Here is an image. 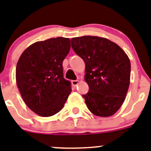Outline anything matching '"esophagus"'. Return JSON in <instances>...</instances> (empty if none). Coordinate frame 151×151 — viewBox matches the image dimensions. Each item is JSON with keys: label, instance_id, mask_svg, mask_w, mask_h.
Instances as JSON below:
<instances>
[{"label": "esophagus", "instance_id": "1", "mask_svg": "<svg viewBox=\"0 0 151 151\" xmlns=\"http://www.w3.org/2000/svg\"><path fill=\"white\" fill-rule=\"evenodd\" d=\"M78 83H79V81H71V83H72V85L74 86H76L77 85V84H78Z\"/></svg>", "mask_w": 151, "mask_h": 151}]
</instances>
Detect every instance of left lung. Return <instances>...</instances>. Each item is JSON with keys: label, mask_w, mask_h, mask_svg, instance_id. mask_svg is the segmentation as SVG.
<instances>
[{"label": "left lung", "mask_w": 151, "mask_h": 151, "mask_svg": "<svg viewBox=\"0 0 151 151\" xmlns=\"http://www.w3.org/2000/svg\"><path fill=\"white\" fill-rule=\"evenodd\" d=\"M74 52L86 65L89 92L83 95L88 109L96 116H112L126 99L131 63L116 43L104 37L83 36L70 40Z\"/></svg>", "instance_id": "1"}]
</instances>
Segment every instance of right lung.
I'll return each instance as SVG.
<instances>
[{"label":"right lung","instance_id":"right-lung-1","mask_svg":"<svg viewBox=\"0 0 151 151\" xmlns=\"http://www.w3.org/2000/svg\"><path fill=\"white\" fill-rule=\"evenodd\" d=\"M70 48L69 38H50L32 44L19 57L16 83L26 105L39 116L59 112L71 92L62 67Z\"/></svg>","mask_w":151,"mask_h":151}]
</instances>
